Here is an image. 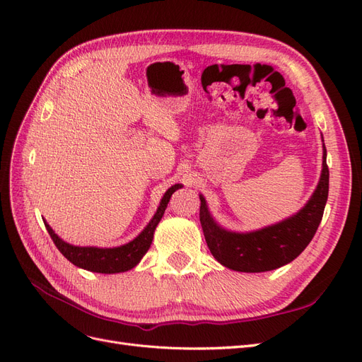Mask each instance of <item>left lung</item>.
<instances>
[{"mask_svg": "<svg viewBox=\"0 0 362 362\" xmlns=\"http://www.w3.org/2000/svg\"><path fill=\"white\" fill-rule=\"evenodd\" d=\"M327 192L329 169L323 144V169L317 189L299 213L279 223L250 233L228 231L214 222L205 198L199 194V218L208 249L222 266L235 272L259 273L286 266L298 258L313 240L322 222Z\"/></svg>", "mask_w": 362, "mask_h": 362, "instance_id": "obj_1", "label": "left lung"}]
</instances>
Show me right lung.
Returning <instances> with one entry per match:
<instances>
[{
	"mask_svg": "<svg viewBox=\"0 0 362 362\" xmlns=\"http://www.w3.org/2000/svg\"><path fill=\"white\" fill-rule=\"evenodd\" d=\"M181 184H175L172 187L164 193L163 199L157 208V213L154 217L151 218V222L146 225V228L141 231L134 240H131L129 243L117 246V247H93V246H74L69 245L52 231V228L43 221L48 234L51 235L54 245L62 252L64 258H68L74 266L95 272V273H105V275H110V273H120L127 272L136 267L139 261L144 258V255L151 247L152 238H154V231L157 225L160 223L161 217L166 211V206L169 204L170 196L173 192L181 189Z\"/></svg>",
	"mask_w": 362,
	"mask_h": 362,
	"instance_id": "right-lung-1",
	"label": "right lung"
}]
</instances>
